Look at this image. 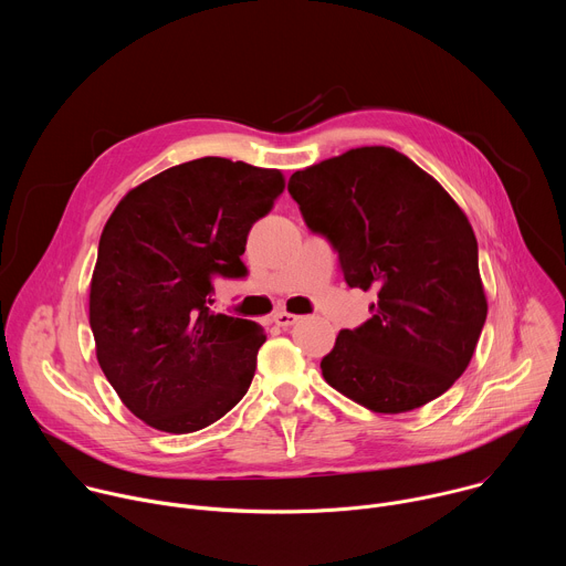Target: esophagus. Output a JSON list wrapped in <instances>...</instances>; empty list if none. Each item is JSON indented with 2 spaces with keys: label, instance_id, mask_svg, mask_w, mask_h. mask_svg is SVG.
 <instances>
[{
  "label": "esophagus",
  "instance_id": "1",
  "mask_svg": "<svg viewBox=\"0 0 566 566\" xmlns=\"http://www.w3.org/2000/svg\"><path fill=\"white\" fill-rule=\"evenodd\" d=\"M300 317L295 315V313H289V311H275L273 313V322L277 327H291V325H295Z\"/></svg>",
  "mask_w": 566,
  "mask_h": 566
}]
</instances>
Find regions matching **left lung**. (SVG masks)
<instances>
[{
    "label": "left lung",
    "instance_id": "1",
    "mask_svg": "<svg viewBox=\"0 0 566 566\" xmlns=\"http://www.w3.org/2000/svg\"><path fill=\"white\" fill-rule=\"evenodd\" d=\"M306 226L325 234L374 313L340 332L325 380L380 415L417 410L465 371L486 322L472 226L454 199L391 147H356L289 179Z\"/></svg>",
    "mask_w": 566,
    "mask_h": 566
}]
</instances>
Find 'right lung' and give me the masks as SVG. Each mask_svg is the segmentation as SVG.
I'll list each match as a JSON object with an SVG mask.
<instances>
[{
    "label": "right lung",
    "mask_w": 566,
    "mask_h": 566,
    "mask_svg": "<svg viewBox=\"0 0 566 566\" xmlns=\"http://www.w3.org/2000/svg\"><path fill=\"white\" fill-rule=\"evenodd\" d=\"M280 170L203 156L129 190L107 219L90 291L96 358L147 426L197 432L251 387L266 343L253 319L210 311L212 280L244 277L249 230Z\"/></svg>",
    "instance_id": "obj_1"
}]
</instances>
